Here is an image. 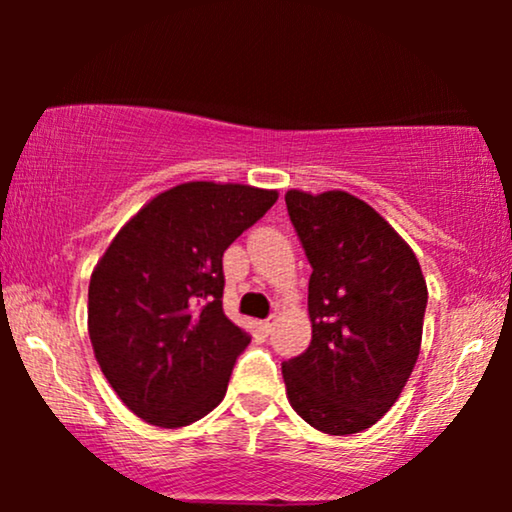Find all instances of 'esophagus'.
<instances>
[{"label": "esophagus", "instance_id": "34e87169", "mask_svg": "<svg viewBox=\"0 0 512 512\" xmlns=\"http://www.w3.org/2000/svg\"><path fill=\"white\" fill-rule=\"evenodd\" d=\"M261 328H263V333H265V335L272 333V328H275V317H270V319L261 321Z\"/></svg>", "mask_w": 512, "mask_h": 512}]
</instances>
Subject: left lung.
<instances>
[{
    "label": "left lung",
    "mask_w": 512,
    "mask_h": 512,
    "mask_svg": "<svg viewBox=\"0 0 512 512\" xmlns=\"http://www.w3.org/2000/svg\"><path fill=\"white\" fill-rule=\"evenodd\" d=\"M284 200L312 265V342L282 363L286 396L314 429L359 433L396 403L417 363L429 300L422 268L354 195L289 191Z\"/></svg>",
    "instance_id": "1"
}]
</instances>
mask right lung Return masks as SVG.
<instances>
[{
    "label": "right lung",
    "instance_id": "obj_1",
    "mask_svg": "<svg viewBox=\"0 0 512 512\" xmlns=\"http://www.w3.org/2000/svg\"><path fill=\"white\" fill-rule=\"evenodd\" d=\"M277 191L191 181L160 193L118 230L88 286V333L118 398L177 429L223 401L249 335L223 314V251Z\"/></svg>",
    "mask_w": 512,
    "mask_h": 512
}]
</instances>
